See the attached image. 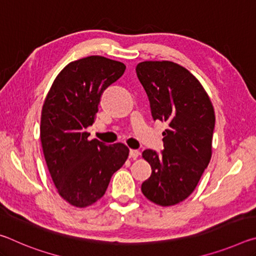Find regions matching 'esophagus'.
I'll list each match as a JSON object with an SVG mask.
<instances>
[{"label":"esophagus","mask_w":256,"mask_h":256,"mask_svg":"<svg viewBox=\"0 0 256 256\" xmlns=\"http://www.w3.org/2000/svg\"><path fill=\"white\" fill-rule=\"evenodd\" d=\"M138 156H140V151L138 150H133V149L130 150V158L131 159H136Z\"/></svg>","instance_id":"34e87169"}]
</instances>
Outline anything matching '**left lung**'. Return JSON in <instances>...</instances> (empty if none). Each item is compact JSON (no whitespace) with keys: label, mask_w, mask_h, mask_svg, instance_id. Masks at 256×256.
<instances>
[{"label":"left lung","mask_w":256,"mask_h":256,"mask_svg":"<svg viewBox=\"0 0 256 256\" xmlns=\"http://www.w3.org/2000/svg\"><path fill=\"white\" fill-rule=\"evenodd\" d=\"M136 70L152 118L168 124L162 152H142L152 172L141 190L156 204L174 206L190 196L210 162L214 110L202 84L178 64L146 60Z\"/></svg>","instance_id":"left-lung-1"}]
</instances>
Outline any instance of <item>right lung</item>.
I'll list each match as a JSON object with an SVG mask.
<instances>
[{
	"instance_id": "right-lung-1",
	"label": "right lung",
	"mask_w": 256,
	"mask_h": 256,
	"mask_svg": "<svg viewBox=\"0 0 256 256\" xmlns=\"http://www.w3.org/2000/svg\"><path fill=\"white\" fill-rule=\"evenodd\" d=\"M124 71L123 63L102 56L74 60L58 73L42 105L40 141L47 168L60 196L74 206L98 201L128 157L125 144L89 141L86 132L104 90Z\"/></svg>"
}]
</instances>
